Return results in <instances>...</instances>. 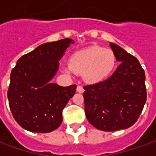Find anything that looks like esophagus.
<instances>
[{"instance_id": "obj_1", "label": "esophagus", "mask_w": 156, "mask_h": 156, "mask_svg": "<svg viewBox=\"0 0 156 156\" xmlns=\"http://www.w3.org/2000/svg\"><path fill=\"white\" fill-rule=\"evenodd\" d=\"M76 91L78 93H83L84 92V88L81 87V86H78V87H76Z\"/></svg>"}]
</instances>
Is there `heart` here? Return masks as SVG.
Listing matches in <instances>:
<instances>
[{
  "instance_id": "1",
  "label": "heart",
  "mask_w": 156,
  "mask_h": 156,
  "mask_svg": "<svg viewBox=\"0 0 156 156\" xmlns=\"http://www.w3.org/2000/svg\"><path fill=\"white\" fill-rule=\"evenodd\" d=\"M116 58L114 52L108 48L92 46L74 53L69 58V69L79 75H83L84 80L91 84L106 80L115 67Z\"/></svg>"
}]
</instances>
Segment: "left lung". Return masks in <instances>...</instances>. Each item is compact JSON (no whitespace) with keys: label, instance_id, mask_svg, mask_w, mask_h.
I'll return each instance as SVG.
<instances>
[{"label":"left lung","instance_id":"8db88e82","mask_svg":"<svg viewBox=\"0 0 156 156\" xmlns=\"http://www.w3.org/2000/svg\"><path fill=\"white\" fill-rule=\"evenodd\" d=\"M120 64L110 77L84 87L87 121L102 131L129 129L137 121L147 100L145 72L139 61L110 42Z\"/></svg>","mask_w":156,"mask_h":156}]
</instances>
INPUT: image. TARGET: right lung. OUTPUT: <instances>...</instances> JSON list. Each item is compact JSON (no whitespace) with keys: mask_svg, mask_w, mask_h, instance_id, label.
Segmentation results:
<instances>
[{"mask_svg":"<svg viewBox=\"0 0 156 156\" xmlns=\"http://www.w3.org/2000/svg\"><path fill=\"white\" fill-rule=\"evenodd\" d=\"M72 39L38 46L21 56L10 75L8 91L12 115L21 128L34 133H49L62 122V110L74 96L76 85L62 87L52 82Z\"/></svg>","mask_w":156,"mask_h":156,"instance_id":"right-lung-1","label":"right lung"}]
</instances>
